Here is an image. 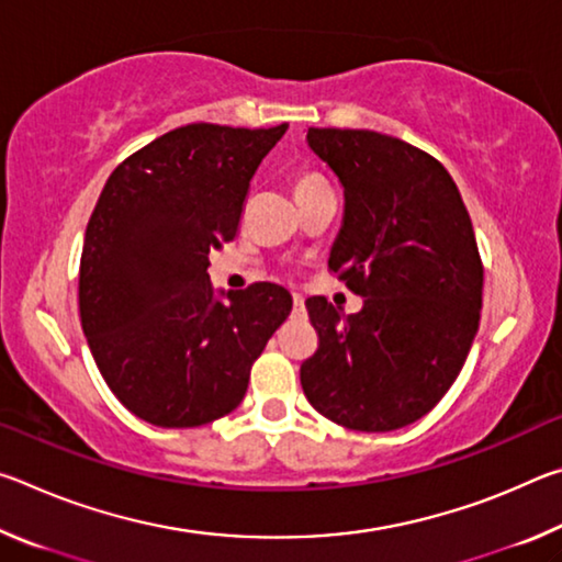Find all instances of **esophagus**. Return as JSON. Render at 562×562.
Segmentation results:
<instances>
[{
	"mask_svg": "<svg viewBox=\"0 0 562 562\" xmlns=\"http://www.w3.org/2000/svg\"><path fill=\"white\" fill-rule=\"evenodd\" d=\"M304 312V300L300 294H292V315H302Z\"/></svg>",
	"mask_w": 562,
	"mask_h": 562,
	"instance_id": "obj_1",
	"label": "esophagus"
}]
</instances>
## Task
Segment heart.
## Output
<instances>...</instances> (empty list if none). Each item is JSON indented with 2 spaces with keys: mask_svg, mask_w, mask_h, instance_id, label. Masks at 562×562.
<instances>
[{
  "mask_svg": "<svg viewBox=\"0 0 562 562\" xmlns=\"http://www.w3.org/2000/svg\"><path fill=\"white\" fill-rule=\"evenodd\" d=\"M322 183H325V180H322V176L312 173V170H304V173H300L297 180H294V193H302V190L317 188V186H322Z\"/></svg>",
  "mask_w": 562,
  "mask_h": 562,
  "instance_id": "b5f03b06",
  "label": "heart"
}]
</instances>
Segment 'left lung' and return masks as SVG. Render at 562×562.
Instances as JSON below:
<instances>
[{
    "label": "left lung",
    "mask_w": 562,
    "mask_h": 562,
    "mask_svg": "<svg viewBox=\"0 0 562 562\" xmlns=\"http://www.w3.org/2000/svg\"><path fill=\"white\" fill-rule=\"evenodd\" d=\"M307 144L345 188L329 272L364 297L341 315L307 312L319 335L302 361L304 396L351 431H394L441 402L481 319L483 262L459 188L439 160L364 128H310Z\"/></svg>",
    "instance_id": "obj_1"
}]
</instances>
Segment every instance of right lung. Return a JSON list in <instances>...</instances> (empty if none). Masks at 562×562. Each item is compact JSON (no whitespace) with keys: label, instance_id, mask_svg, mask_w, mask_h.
<instances>
[{"label":"right lung","instance_id":"add662e5","mask_svg":"<svg viewBox=\"0 0 562 562\" xmlns=\"http://www.w3.org/2000/svg\"><path fill=\"white\" fill-rule=\"evenodd\" d=\"M284 131L188 123L128 156L101 190L81 250V327L103 382L148 424L190 429L231 414L290 315L280 284L223 302L207 274Z\"/></svg>","mask_w":562,"mask_h":562}]
</instances>
